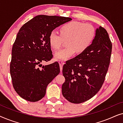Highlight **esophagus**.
<instances>
[{"label": "esophagus", "instance_id": "obj_1", "mask_svg": "<svg viewBox=\"0 0 123 123\" xmlns=\"http://www.w3.org/2000/svg\"><path fill=\"white\" fill-rule=\"evenodd\" d=\"M59 65H60V71H61V72H62V70H63V65L64 64L65 62L64 60H59Z\"/></svg>", "mask_w": 123, "mask_h": 123}]
</instances>
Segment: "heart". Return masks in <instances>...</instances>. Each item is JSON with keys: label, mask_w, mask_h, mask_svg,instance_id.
Instances as JSON below:
<instances>
[{"label": "heart", "mask_w": 123, "mask_h": 123, "mask_svg": "<svg viewBox=\"0 0 123 123\" xmlns=\"http://www.w3.org/2000/svg\"><path fill=\"white\" fill-rule=\"evenodd\" d=\"M96 35L95 28L89 23L71 21L60 28V34L55 30L50 32L49 43L53 49L61 48L64 40H67V48L55 54L57 60H67L73 56L77 52L81 54L87 51L93 43Z\"/></svg>", "instance_id": "1"}]
</instances>
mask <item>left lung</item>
<instances>
[{
	"label": "left lung",
	"mask_w": 123,
	"mask_h": 123,
	"mask_svg": "<svg viewBox=\"0 0 123 123\" xmlns=\"http://www.w3.org/2000/svg\"><path fill=\"white\" fill-rule=\"evenodd\" d=\"M112 43L108 33L100 26L86 51L67 60L63 68L65 82L62 94L68 101L80 104L93 97L103 85L110 63Z\"/></svg>",
	"instance_id": "1"
}]
</instances>
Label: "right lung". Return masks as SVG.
I'll return each instance as SVG.
<instances>
[{
  "instance_id": "right-lung-1",
  "label": "right lung",
  "mask_w": 123,
  "mask_h": 123,
  "mask_svg": "<svg viewBox=\"0 0 123 123\" xmlns=\"http://www.w3.org/2000/svg\"><path fill=\"white\" fill-rule=\"evenodd\" d=\"M71 20L38 15L19 29L12 50L10 73L13 88L22 98L30 102L40 100L45 96L48 85L59 74L57 62L45 66L41 63L53 57L49 43L50 32Z\"/></svg>"
}]
</instances>
